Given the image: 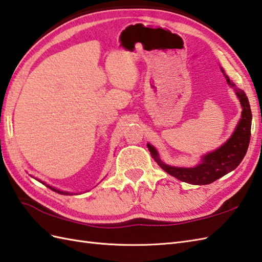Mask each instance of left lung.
I'll return each mask as SVG.
<instances>
[{"mask_svg":"<svg viewBox=\"0 0 262 262\" xmlns=\"http://www.w3.org/2000/svg\"><path fill=\"white\" fill-rule=\"evenodd\" d=\"M226 78L229 85H231L234 89L235 94L238 95L242 106V113L233 135L225 144L221 145L215 151L206 155L202 158L201 163L194 168H178L164 164L159 158L157 150L151 144H146L152 158L155 159L157 163L167 173L183 182L191 184L212 183L213 181L218 180L219 178L237 168L246 156L251 136L252 114L250 104H249L246 93L240 89L235 88L234 83L229 80L228 76H226Z\"/></svg>","mask_w":262,"mask_h":262,"instance_id":"8db88e82","label":"left lung"}]
</instances>
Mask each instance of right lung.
<instances>
[{
  "instance_id": "obj_1",
  "label": "right lung",
  "mask_w": 262,
  "mask_h": 262,
  "mask_svg": "<svg viewBox=\"0 0 262 262\" xmlns=\"http://www.w3.org/2000/svg\"><path fill=\"white\" fill-rule=\"evenodd\" d=\"M42 183H44V182H42ZM46 184V183H44ZM46 186L48 187V188H50L51 190H53V191H55V192H57V193H60V194H72V193H69V192H64V191H61V190H57V189H55V188H52V187H50L49 184H46Z\"/></svg>"
}]
</instances>
